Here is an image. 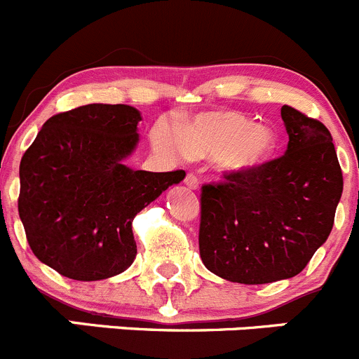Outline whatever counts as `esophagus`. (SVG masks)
<instances>
[{"mask_svg":"<svg viewBox=\"0 0 359 359\" xmlns=\"http://www.w3.org/2000/svg\"><path fill=\"white\" fill-rule=\"evenodd\" d=\"M185 185L189 187V189H194V190L199 189V177H197L194 172H189L185 176Z\"/></svg>","mask_w":359,"mask_h":359,"instance_id":"obj_1","label":"esophagus"}]
</instances>
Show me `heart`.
Masks as SVG:
<instances>
[{"mask_svg": "<svg viewBox=\"0 0 359 359\" xmlns=\"http://www.w3.org/2000/svg\"><path fill=\"white\" fill-rule=\"evenodd\" d=\"M155 144L172 158L215 155L218 170L245 174L257 169L275 151L276 135L266 125H255L238 112H206L172 130L160 126Z\"/></svg>", "mask_w": 359, "mask_h": 359, "instance_id": "obj_1", "label": "heart"}]
</instances>
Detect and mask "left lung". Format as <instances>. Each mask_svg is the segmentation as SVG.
I'll return each mask as SVG.
<instances>
[{
  "label": "left lung",
  "mask_w": 359,
  "mask_h": 359,
  "mask_svg": "<svg viewBox=\"0 0 359 359\" xmlns=\"http://www.w3.org/2000/svg\"><path fill=\"white\" fill-rule=\"evenodd\" d=\"M280 112L284 155L201 189V259L229 282L298 275L333 229L344 177L330 130L289 105Z\"/></svg>",
  "instance_id": "8db88e82"
}]
</instances>
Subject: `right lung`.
I'll return each mask as SVG.
<instances>
[{"mask_svg":"<svg viewBox=\"0 0 359 359\" xmlns=\"http://www.w3.org/2000/svg\"><path fill=\"white\" fill-rule=\"evenodd\" d=\"M139 121L130 105H83L47 119L22 155L17 206L26 240L60 275L91 282L125 271L137 255L134 217L185 177L123 163Z\"/></svg>","mask_w":359,"mask_h":359,"instance_id":"obj_1","label":"right lung"}]
</instances>
